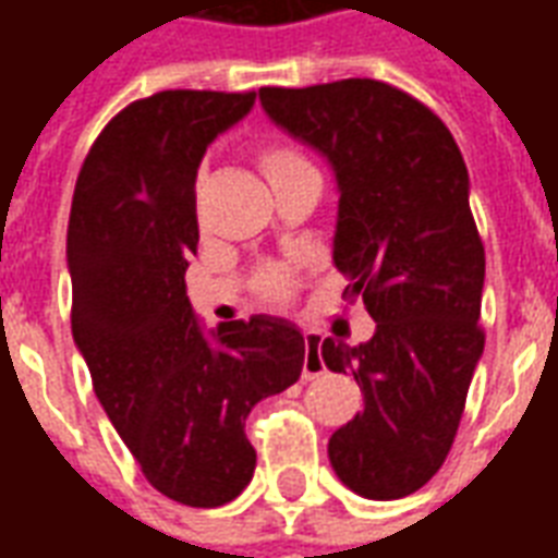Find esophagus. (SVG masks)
Returning <instances> with one entry per match:
<instances>
[{"mask_svg":"<svg viewBox=\"0 0 558 558\" xmlns=\"http://www.w3.org/2000/svg\"><path fill=\"white\" fill-rule=\"evenodd\" d=\"M323 340L316 338V335H307L304 338V364H302V376L304 379H316V376L326 374V362H323Z\"/></svg>","mask_w":558,"mask_h":558,"instance_id":"34e87169","label":"esophagus"}]
</instances>
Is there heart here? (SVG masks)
I'll list each match as a JSON object with an SVG mask.
<instances>
[{"mask_svg":"<svg viewBox=\"0 0 558 558\" xmlns=\"http://www.w3.org/2000/svg\"><path fill=\"white\" fill-rule=\"evenodd\" d=\"M256 160H259V167L266 172V179L271 184H278L280 179H287L290 172L304 170V167H311L307 160H304L302 151H295L287 143H259L256 146ZM290 287V275L278 266H268L259 271V278H256V292L259 295H266V299H280L283 292Z\"/></svg>","mask_w":558,"mask_h":558,"instance_id":"1","label":"heart"}]
</instances>
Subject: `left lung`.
<instances>
[{
  "instance_id": "1",
  "label": "left lung",
  "mask_w": 558,
  "mask_h": 558,
  "mask_svg": "<svg viewBox=\"0 0 558 558\" xmlns=\"http://www.w3.org/2000/svg\"><path fill=\"white\" fill-rule=\"evenodd\" d=\"M271 122L323 151L338 179L335 266L362 299L374 338L323 340V362L352 374L364 410L328 439L338 478L364 499L410 496L454 445L484 352V244L469 172L430 107L383 80L307 89L263 86Z\"/></svg>"
}]
</instances>
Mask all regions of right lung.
I'll return each instance as SVG.
<instances>
[{"mask_svg": "<svg viewBox=\"0 0 558 558\" xmlns=\"http://www.w3.org/2000/svg\"><path fill=\"white\" fill-rule=\"evenodd\" d=\"M256 92L167 89L116 113L74 187L71 331L92 388L146 481L191 508L254 478L244 421L302 376L304 338L275 316L203 335L184 292L196 254V167Z\"/></svg>", "mask_w": 558, "mask_h": 558, "instance_id": "obj_1", "label": "right lung"}]
</instances>
